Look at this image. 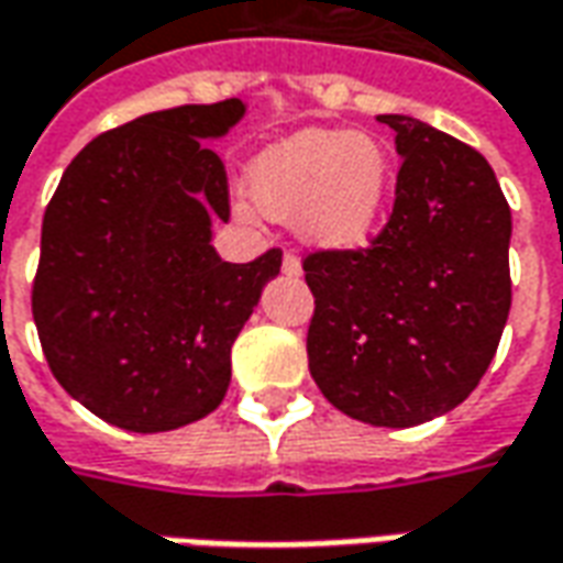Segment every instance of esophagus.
<instances>
[{"mask_svg":"<svg viewBox=\"0 0 563 563\" xmlns=\"http://www.w3.org/2000/svg\"><path fill=\"white\" fill-rule=\"evenodd\" d=\"M283 274H289V277H298V274H301V262H298V255L292 253L283 255Z\"/></svg>","mask_w":563,"mask_h":563,"instance_id":"esophagus-1","label":"esophagus"}]
</instances>
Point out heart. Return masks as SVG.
Returning a JSON list of instances; mask_svg holds the SVG:
<instances>
[{"instance_id":"1","label":"heart","mask_w":563,"mask_h":563,"mask_svg":"<svg viewBox=\"0 0 563 563\" xmlns=\"http://www.w3.org/2000/svg\"><path fill=\"white\" fill-rule=\"evenodd\" d=\"M393 191L390 148L377 136L310 128L268 145L250 167V200L271 222L325 253H353L375 238Z\"/></svg>"}]
</instances>
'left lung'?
Segmentation results:
<instances>
[{
    "mask_svg": "<svg viewBox=\"0 0 563 563\" xmlns=\"http://www.w3.org/2000/svg\"><path fill=\"white\" fill-rule=\"evenodd\" d=\"M402 158L390 222L368 250L313 253L310 375L372 427L457 408L487 372L512 305V213L475 148L411 115H377Z\"/></svg>",
    "mask_w": 563,
    "mask_h": 563,
    "instance_id": "8db88e82",
    "label": "left lung"
}]
</instances>
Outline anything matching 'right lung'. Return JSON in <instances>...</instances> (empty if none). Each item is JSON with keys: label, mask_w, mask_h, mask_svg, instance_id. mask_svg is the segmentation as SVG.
I'll use <instances>...</instances> for the list:
<instances>
[{"label": "right lung", "mask_w": 563, "mask_h": 563, "mask_svg": "<svg viewBox=\"0 0 563 563\" xmlns=\"http://www.w3.org/2000/svg\"><path fill=\"white\" fill-rule=\"evenodd\" d=\"M243 100L179 106L100 133L63 173L42 222L33 320L76 402L131 432L207 418L231 384V344L283 253L231 265L225 164L207 145Z\"/></svg>", "instance_id": "add662e5"}]
</instances>
